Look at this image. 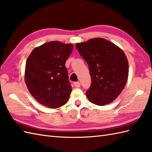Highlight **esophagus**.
Masks as SVG:
<instances>
[{"label": "esophagus", "instance_id": "34e87169", "mask_svg": "<svg viewBox=\"0 0 152 152\" xmlns=\"http://www.w3.org/2000/svg\"><path fill=\"white\" fill-rule=\"evenodd\" d=\"M73 84H74V86H75L76 88H80V82H74Z\"/></svg>", "mask_w": 152, "mask_h": 152}]
</instances>
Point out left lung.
Masks as SVG:
<instances>
[{
    "label": "left lung",
    "instance_id": "obj_1",
    "mask_svg": "<svg viewBox=\"0 0 152 152\" xmlns=\"http://www.w3.org/2000/svg\"><path fill=\"white\" fill-rule=\"evenodd\" d=\"M76 48L88 64L91 85L86 96L99 106L114 101L124 89L129 75V64L123 50L101 38L77 43Z\"/></svg>",
    "mask_w": 152,
    "mask_h": 152
}]
</instances>
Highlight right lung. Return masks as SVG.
<instances>
[{"label": "right lung", "mask_w": 152, "mask_h": 152, "mask_svg": "<svg viewBox=\"0 0 152 152\" xmlns=\"http://www.w3.org/2000/svg\"><path fill=\"white\" fill-rule=\"evenodd\" d=\"M73 45L51 41L32 51L25 65V81L41 104L57 108L65 104L72 91L65 66Z\"/></svg>", "instance_id": "obj_1"}]
</instances>
